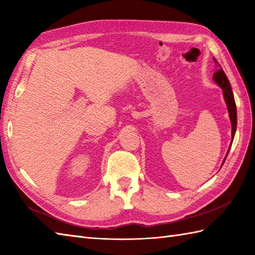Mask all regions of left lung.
Instances as JSON below:
<instances>
[{
    "mask_svg": "<svg viewBox=\"0 0 255 255\" xmlns=\"http://www.w3.org/2000/svg\"><path fill=\"white\" fill-rule=\"evenodd\" d=\"M214 61L215 64L217 66V70H216V72L213 75V80L215 81L217 85H219L221 90H223V94H224V99L225 102L227 104V108H228V113H229V118H230V122H231V143H232V140L235 138V134H236V130H237V107H236V102H235V97H234V93H232V89H231V84L229 82L228 78H227V75L225 73V71L221 68V66L219 64V62L216 60L215 58ZM231 143L229 145V149L227 151V154L224 159L223 164L221 166L224 165L226 158L228 156L229 153V150L231 147Z\"/></svg>",
    "mask_w": 255,
    "mask_h": 255,
    "instance_id": "8db88e82",
    "label": "left lung"
}]
</instances>
